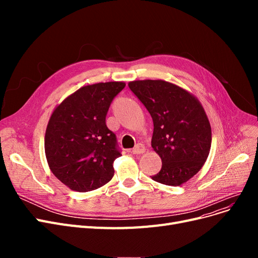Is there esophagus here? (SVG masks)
<instances>
[{
	"label": "esophagus",
	"mask_w": 258,
	"mask_h": 258,
	"mask_svg": "<svg viewBox=\"0 0 258 258\" xmlns=\"http://www.w3.org/2000/svg\"><path fill=\"white\" fill-rule=\"evenodd\" d=\"M145 152V146L141 143L137 144L134 148H132V153H134L135 155H139V154H143Z\"/></svg>",
	"instance_id": "34e87169"
}]
</instances>
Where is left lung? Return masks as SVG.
I'll list each match as a JSON object with an SVG mask.
<instances>
[{
  "instance_id": "8db88e82",
  "label": "left lung",
  "mask_w": 258,
  "mask_h": 258,
  "mask_svg": "<svg viewBox=\"0 0 258 258\" xmlns=\"http://www.w3.org/2000/svg\"><path fill=\"white\" fill-rule=\"evenodd\" d=\"M129 88L150 112L153 150L161 158L154 181L179 186L204 167L212 132L204 106L192 93L162 80L129 82Z\"/></svg>"
}]
</instances>
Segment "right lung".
I'll return each instance as SVG.
<instances>
[{"mask_svg": "<svg viewBox=\"0 0 258 258\" xmlns=\"http://www.w3.org/2000/svg\"><path fill=\"white\" fill-rule=\"evenodd\" d=\"M123 82L84 86L54 107L45 134V155L53 175L70 189L86 192L105 185L120 156L105 117Z\"/></svg>", "mask_w": 258, "mask_h": 258, "instance_id": "obj_1", "label": "right lung"}]
</instances>
